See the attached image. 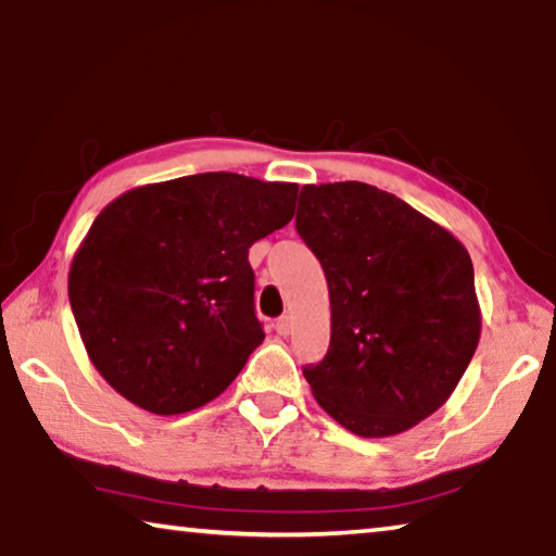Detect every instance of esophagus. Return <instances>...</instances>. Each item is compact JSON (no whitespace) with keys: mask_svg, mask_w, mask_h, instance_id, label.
<instances>
[{"mask_svg":"<svg viewBox=\"0 0 556 556\" xmlns=\"http://www.w3.org/2000/svg\"><path fill=\"white\" fill-rule=\"evenodd\" d=\"M275 331H277L279 336H289V333H291V318H289V316H281V318H277Z\"/></svg>","mask_w":556,"mask_h":556,"instance_id":"obj_1","label":"esophagus"}]
</instances>
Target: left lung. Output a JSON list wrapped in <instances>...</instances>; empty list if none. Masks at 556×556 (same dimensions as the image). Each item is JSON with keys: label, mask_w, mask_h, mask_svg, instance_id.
I'll return each instance as SVG.
<instances>
[{"label": "left lung", "mask_w": 556, "mask_h": 556, "mask_svg": "<svg viewBox=\"0 0 556 556\" xmlns=\"http://www.w3.org/2000/svg\"><path fill=\"white\" fill-rule=\"evenodd\" d=\"M296 230L331 296V345L304 368L316 402L365 439L417 427L451 397L481 338L468 250L361 181L301 188Z\"/></svg>", "instance_id": "8db88e82"}]
</instances>
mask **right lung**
Returning a JSON list of instances; mask_svg holds the SVG:
<instances>
[{"label": "right lung", "mask_w": 556, "mask_h": 556, "mask_svg": "<svg viewBox=\"0 0 556 556\" xmlns=\"http://www.w3.org/2000/svg\"><path fill=\"white\" fill-rule=\"evenodd\" d=\"M296 184L215 172L137 186L100 211L68 271L90 363L152 414L228 390L265 341L248 252L291 220Z\"/></svg>", "instance_id": "right-lung-1"}]
</instances>
